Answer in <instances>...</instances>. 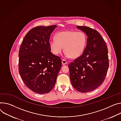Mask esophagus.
<instances>
[{"label":"esophagus","instance_id":"esophagus-1","mask_svg":"<svg viewBox=\"0 0 121 121\" xmlns=\"http://www.w3.org/2000/svg\"><path fill=\"white\" fill-rule=\"evenodd\" d=\"M67 61H65V60H64V59H63L62 60V64L63 65H66L67 64Z\"/></svg>","mask_w":121,"mask_h":121}]
</instances>
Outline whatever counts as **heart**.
<instances>
[{"label":"heart","instance_id":"b5f03b06","mask_svg":"<svg viewBox=\"0 0 121 121\" xmlns=\"http://www.w3.org/2000/svg\"><path fill=\"white\" fill-rule=\"evenodd\" d=\"M55 38L50 42L51 52L55 55H59L64 47L65 56L67 58H78L83 53L87 46V37L83 32L62 31L58 33Z\"/></svg>","mask_w":121,"mask_h":121}]
</instances>
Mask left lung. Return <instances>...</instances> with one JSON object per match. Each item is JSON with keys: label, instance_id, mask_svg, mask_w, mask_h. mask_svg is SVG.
<instances>
[{"label": "left lung", "instance_id": "8db88e82", "mask_svg": "<svg viewBox=\"0 0 121 121\" xmlns=\"http://www.w3.org/2000/svg\"><path fill=\"white\" fill-rule=\"evenodd\" d=\"M88 36L86 49L80 57L69 65L73 87L87 93L99 86L104 81L109 66L108 50L99 32L85 26H77Z\"/></svg>", "mask_w": 121, "mask_h": 121}]
</instances>
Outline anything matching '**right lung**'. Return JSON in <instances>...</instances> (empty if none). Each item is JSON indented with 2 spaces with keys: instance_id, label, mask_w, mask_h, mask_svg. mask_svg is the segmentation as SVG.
Returning a JSON list of instances; mask_svg holds the SVG:
<instances>
[{
  "instance_id": "right-lung-1",
  "label": "right lung",
  "mask_w": 121,
  "mask_h": 121,
  "mask_svg": "<svg viewBox=\"0 0 121 121\" xmlns=\"http://www.w3.org/2000/svg\"><path fill=\"white\" fill-rule=\"evenodd\" d=\"M56 25L37 26L25 36L19 52V72L26 85L34 92L49 93L61 68L60 58L51 52L49 39Z\"/></svg>"
}]
</instances>
